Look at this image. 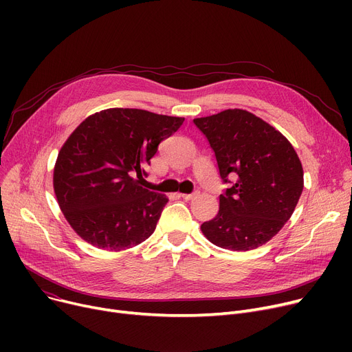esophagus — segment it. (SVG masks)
<instances>
[{
    "mask_svg": "<svg viewBox=\"0 0 352 352\" xmlns=\"http://www.w3.org/2000/svg\"><path fill=\"white\" fill-rule=\"evenodd\" d=\"M198 194L197 192H194V194H179V197L181 198H184L186 201H190V199H192V198H195Z\"/></svg>",
    "mask_w": 352,
    "mask_h": 352,
    "instance_id": "34e87169",
    "label": "esophagus"
}]
</instances>
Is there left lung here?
I'll list each match as a JSON object with an SVG mask.
<instances>
[{
    "label": "left lung",
    "mask_w": 352,
    "mask_h": 352,
    "mask_svg": "<svg viewBox=\"0 0 352 352\" xmlns=\"http://www.w3.org/2000/svg\"><path fill=\"white\" fill-rule=\"evenodd\" d=\"M194 122L210 141L221 178H236L219 195L218 214L201 226L202 234L231 251L264 245L285 226L302 194L298 154L278 129L245 109H226Z\"/></svg>",
    "instance_id": "1"
}]
</instances>
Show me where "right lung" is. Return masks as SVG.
<instances>
[{"instance_id":"right-lung-1","label":"right lung","mask_w":352,"mask_h":352,"mask_svg":"<svg viewBox=\"0 0 352 352\" xmlns=\"http://www.w3.org/2000/svg\"><path fill=\"white\" fill-rule=\"evenodd\" d=\"M137 108H108L87 117L67 138L52 186L71 228L101 250L133 248L157 227L168 198L140 186L158 144L182 125Z\"/></svg>"}]
</instances>
